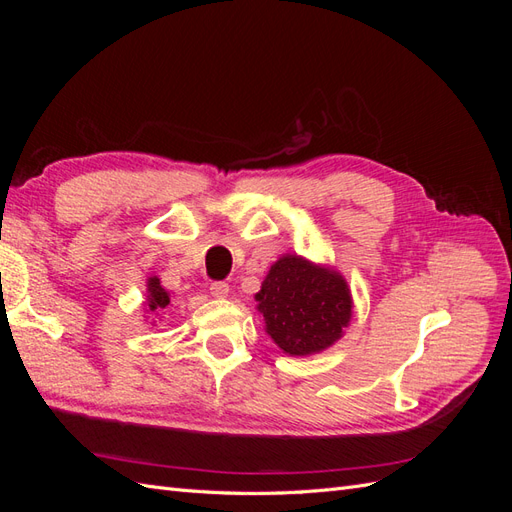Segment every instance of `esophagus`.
I'll return each mask as SVG.
<instances>
[{
    "mask_svg": "<svg viewBox=\"0 0 512 512\" xmlns=\"http://www.w3.org/2000/svg\"><path fill=\"white\" fill-rule=\"evenodd\" d=\"M209 290H211V297H215V299H226L228 292H230V286H228L226 282H213V284L209 286Z\"/></svg>",
    "mask_w": 512,
    "mask_h": 512,
    "instance_id": "1",
    "label": "esophagus"
}]
</instances>
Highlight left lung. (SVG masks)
Instances as JSON below:
<instances>
[{
    "label": "left lung",
    "mask_w": 512,
    "mask_h": 512,
    "mask_svg": "<svg viewBox=\"0 0 512 512\" xmlns=\"http://www.w3.org/2000/svg\"><path fill=\"white\" fill-rule=\"evenodd\" d=\"M265 331L290 356L327 350L352 318V297L344 275L297 254L273 262L256 292Z\"/></svg>",
    "instance_id": "1"
}]
</instances>
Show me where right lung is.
Listing matches in <instances>:
<instances>
[{"label": "right lung", "mask_w": 512, "mask_h": 512, "mask_svg": "<svg viewBox=\"0 0 512 512\" xmlns=\"http://www.w3.org/2000/svg\"><path fill=\"white\" fill-rule=\"evenodd\" d=\"M170 305V292L166 288H162L160 277H149L147 280V312L160 314Z\"/></svg>", "instance_id": "1"}]
</instances>
